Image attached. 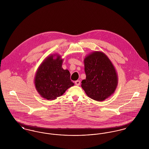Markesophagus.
<instances>
[{
    "label": "esophagus",
    "instance_id": "34e87169",
    "mask_svg": "<svg viewBox=\"0 0 149 149\" xmlns=\"http://www.w3.org/2000/svg\"><path fill=\"white\" fill-rule=\"evenodd\" d=\"M75 84L76 85L79 86V85H80V81L79 80H77V81H75Z\"/></svg>",
    "mask_w": 149,
    "mask_h": 149
}]
</instances>
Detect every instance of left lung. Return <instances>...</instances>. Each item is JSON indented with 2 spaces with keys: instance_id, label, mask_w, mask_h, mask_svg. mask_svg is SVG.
<instances>
[{
  "instance_id": "8db88e82",
  "label": "left lung",
  "mask_w": 149,
  "mask_h": 149,
  "mask_svg": "<svg viewBox=\"0 0 149 149\" xmlns=\"http://www.w3.org/2000/svg\"><path fill=\"white\" fill-rule=\"evenodd\" d=\"M86 79L81 81V88L91 99L104 100L113 94L118 85V75L106 55L94 51L84 59Z\"/></svg>"
}]
</instances>
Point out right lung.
Returning a JSON list of instances; mask_svg holds the SVG:
<instances>
[{
  "label": "right lung",
  "mask_w": 149,
  "mask_h": 149,
  "mask_svg": "<svg viewBox=\"0 0 149 149\" xmlns=\"http://www.w3.org/2000/svg\"><path fill=\"white\" fill-rule=\"evenodd\" d=\"M64 59L58 54H51L40 64L36 72V89L45 99L54 100L62 95L74 84L68 70L62 68Z\"/></svg>",
  "instance_id": "1"
}]
</instances>
